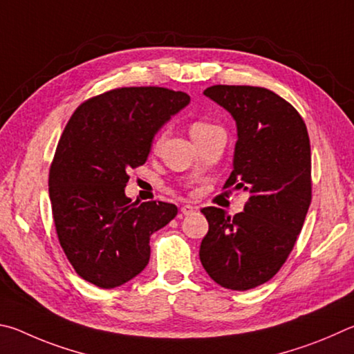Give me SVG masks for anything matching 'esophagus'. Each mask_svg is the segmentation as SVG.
<instances>
[{"mask_svg": "<svg viewBox=\"0 0 354 354\" xmlns=\"http://www.w3.org/2000/svg\"><path fill=\"white\" fill-rule=\"evenodd\" d=\"M194 212H196L194 207H191V205H183V207H182V213H183L185 216H188V214H193Z\"/></svg>", "mask_w": 354, "mask_h": 354, "instance_id": "34e87169", "label": "esophagus"}]
</instances>
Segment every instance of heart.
Listing matches in <instances>:
<instances>
[{"label":"heart","instance_id":"obj_1","mask_svg":"<svg viewBox=\"0 0 354 354\" xmlns=\"http://www.w3.org/2000/svg\"><path fill=\"white\" fill-rule=\"evenodd\" d=\"M214 129H219V127L216 126V124L209 122V121H205V120H196V121L191 122L189 133H191V136H193V140L196 141V140L202 138L203 135L209 133V132H212V130H214Z\"/></svg>","mask_w":354,"mask_h":354}]
</instances>
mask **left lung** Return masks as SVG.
I'll use <instances>...</instances> for the list:
<instances>
[{
    "label": "left lung",
    "mask_w": 354,
    "mask_h": 354,
    "mask_svg": "<svg viewBox=\"0 0 354 354\" xmlns=\"http://www.w3.org/2000/svg\"><path fill=\"white\" fill-rule=\"evenodd\" d=\"M203 95L234 118L238 141L224 189L249 191L244 212L202 209L209 230L201 263L222 288L249 290L286 263L311 205V145L299 111L261 86L213 85Z\"/></svg>",
    "instance_id": "1"
}]
</instances>
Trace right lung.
I'll return each instance as SVG.
<instances>
[{"label": "right lung", "mask_w": 354, "mask_h": 354, "mask_svg": "<svg viewBox=\"0 0 354 354\" xmlns=\"http://www.w3.org/2000/svg\"><path fill=\"white\" fill-rule=\"evenodd\" d=\"M188 102L183 91L122 86L86 99L66 122L49 199L59 243L85 281L111 289L132 280L151 258V234L177 216L174 203H132L124 188L155 132Z\"/></svg>", "instance_id": "right-lung-1"}]
</instances>
